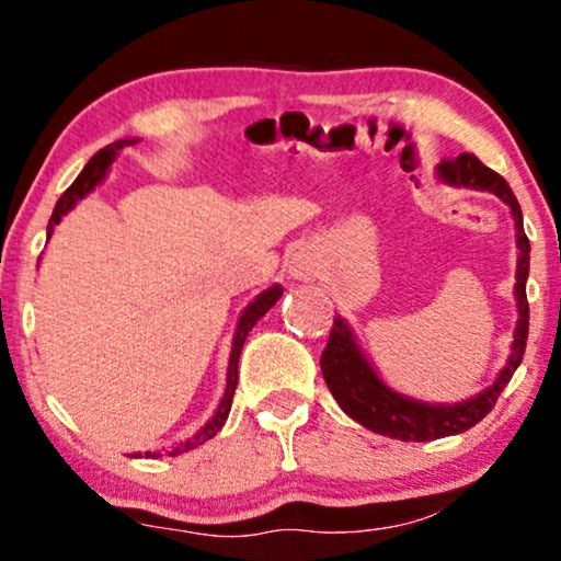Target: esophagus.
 Segmentation results:
<instances>
[{
    "label": "esophagus",
    "instance_id": "1",
    "mask_svg": "<svg viewBox=\"0 0 561 561\" xmlns=\"http://www.w3.org/2000/svg\"><path fill=\"white\" fill-rule=\"evenodd\" d=\"M293 272H295V276H298V279H306V276H308V268L306 266H295Z\"/></svg>",
    "mask_w": 561,
    "mask_h": 561
}]
</instances>
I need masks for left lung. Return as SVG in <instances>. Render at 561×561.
Returning <instances> with one entry per match:
<instances>
[{"label": "left lung", "mask_w": 561, "mask_h": 561, "mask_svg": "<svg viewBox=\"0 0 561 561\" xmlns=\"http://www.w3.org/2000/svg\"><path fill=\"white\" fill-rule=\"evenodd\" d=\"M438 178L449 185H462V187H476V191H489L499 195L512 208L517 227V285H515V298H517V329H515V342H512V355L504 366L499 379L491 383L489 389L473 397V400L460 402V404H426L408 400V397L391 391L383 383L376 370L368 366V360L363 357L360 350L355 345V336L350 332V327L342 319H334L332 334H329L327 347L321 353V374L327 381L329 391L334 394V400L340 402V408L376 434H383L389 438H400V442H431V438H442L451 434H462V431L473 428L476 423H481L485 415L494 410V404L507 387L512 374H515L525 355V342H528V295H525V282H528V268H530V242L528 234L523 229V211L519 204L507 185V180L502 174L483 164L481 159L473 153H460L457 159H447L438 164Z\"/></svg>", "instance_id": "1"}]
</instances>
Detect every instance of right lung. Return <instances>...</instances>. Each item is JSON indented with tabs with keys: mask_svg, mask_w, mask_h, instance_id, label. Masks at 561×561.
Instances as JSON below:
<instances>
[{
	"mask_svg": "<svg viewBox=\"0 0 561 561\" xmlns=\"http://www.w3.org/2000/svg\"><path fill=\"white\" fill-rule=\"evenodd\" d=\"M133 144H135V140H130V138L114 140V144H110L106 148H101V151L93 153V159L88 161V164L83 167V172L78 174L76 182H72L70 187H67V191L62 193V198H59L57 206H54V214H51V219H49V234H51L54 225H59V219H62V214L70 211V208L76 206L78 201L83 198V195L91 193L93 187H96L99 182L104 180V174H106V170H110V167H112L114 157H117V153L123 151L125 146H133ZM279 298H282V287H279V285L268 287L266 293L259 295V298H255V300L251 302V306L242 310V316H240V321H238V332H234V342H232V355H229L227 391H225V397H221L219 410H216L211 421H208L206 426L198 431V434H195L193 438H187V442H180L178 447L167 449V455L174 457V455H180V451H187V449L198 447V444H204V442H208V438H211V436L219 434V428L225 426V421H227V415H229V408H232L234 389H238V360H240L242 345H245V336H248V332H251V329L255 327V321L263 319V316H266V310L272 308L274 302L279 300ZM135 457H140V455H135ZM146 457H161V451H146Z\"/></svg>",
	"mask_w": 561,
	"mask_h": 561,
	"instance_id": "obj_1",
	"label": "right lung"
}]
</instances>
